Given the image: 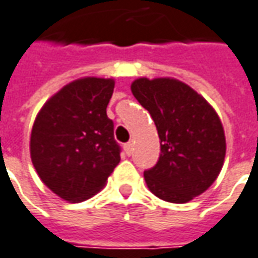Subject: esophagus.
<instances>
[{
  "label": "esophagus",
  "instance_id": "esophagus-1",
  "mask_svg": "<svg viewBox=\"0 0 258 258\" xmlns=\"http://www.w3.org/2000/svg\"><path fill=\"white\" fill-rule=\"evenodd\" d=\"M133 142H127L125 145H124V151H125V154L128 155V156H131L133 155Z\"/></svg>",
  "mask_w": 258,
  "mask_h": 258
}]
</instances>
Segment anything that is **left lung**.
<instances>
[{
    "label": "left lung",
    "instance_id": "obj_1",
    "mask_svg": "<svg viewBox=\"0 0 258 258\" xmlns=\"http://www.w3.org/2000/svg\"><path fill=\"white\" fill-rule=\"evenodd\" d=\"M131 92L149 111L160 140L159 159L144 172L148 188L169 203H188L223 166L226 141L217 111L177 79H135Z\"/></svg>",
    "mask_w": 258,
    "mask_h": 258
}]
</instances>
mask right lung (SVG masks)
Returning <instances> with one entry per match:
<instances>
[{
	"label": "right lung",
	"mask_w": 258,
	"mask_h": 258,
	"mask_svg": "<svg viewBox=\"0 0 258 258\" xmlns=\"http://www.w3.org/2000/svg\"><path fill=\"white\" fill-rule=\"evenodd\" d=\"M113 89V79H77L48 99L36 117L32 163L41 181L66 201L95 196L120 162L114 124L106 113Z\"/></svg>",
	"instance_id": "add662e5"
}]
</instances>
